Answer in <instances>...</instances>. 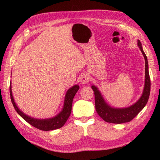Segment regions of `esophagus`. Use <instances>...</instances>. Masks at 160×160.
Segmentation results:
<instances>
[{"label": "esophagus", "mask_w": 160, "mask_h": 160, "mask_svg": "<svg viewBox=\"0 0 160 160\" xmlns=\"http://www.w3.org/2000/svg\"><path fill=\"white\" fill-rule=\"evenodd\" d=\"M90 80H91V78H90V76H89V75L84 74L83 76L81 77V78H80V82L84 84H86L88 82H89Z\"/></svg>", "instance_id": "esophagus-1"}]
</instances>
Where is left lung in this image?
I'll return each mask as SVG.
<instances>
[{"instance_id": "left-lung-1", "label": "left lung", "mask_w": 160, "mask_h": 160, "mask_svg": "<svg viewBox=\"0 0 160 160\" xmlns=\"http://www.w3.org/2000/svg\"><path fill=\"white\" fill-rule=\"evenodd\" d=\"M138 46L143 54L145 59V85L143 94L140 99L131 107L124 108H113L108 107L104 101L100 91L95 86L91 88L94 91L95 104L98 114L103 120L109 123L122 124L131 121L143 109L148 100L151 91V80L148 73V65L147 57L142 47V44L138 40Z\"/></svg>"}]
</instances>
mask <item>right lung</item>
I'll use <instances>...</instances> for the list:
<instances>
[{"mask_svg":"<svg viewBox=\"0 0 160 160\" xmlns=\"http://www.w3.org/2000/svg\"><path fill=\"white\" fill-rule=\"evenodd\" d=\"M79 86L75 85L71 89L67 91V94L65 96V100H64V108L62 111L60 112V113L53 118L46 119V120H38V119L32 118L29 116L26 115L25 113L19 110V108L17 107L16 104L13 100V98L12 93V87L11 84L9 86V92H10V98L13 107L20 116H21L26 122H28L29 124H31L35 128L40 129L42 131H52L55 129L60 128L63 127L65 122L67 121L68 118L70 116L71 108H72V102L73 99L75 95L77 93V91L79 89Z\"/></svg>","mask_w":160,"mask_h":160,"instance_id":"right-lung-1","label":"right lung"}]
</instances>
